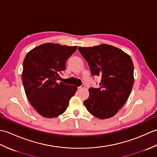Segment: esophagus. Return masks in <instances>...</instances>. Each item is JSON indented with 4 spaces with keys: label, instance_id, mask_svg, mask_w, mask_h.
I'll return each instance as SVG.
<instances>
[{
    "label": "esophagus",
    "instance_id": "34e87169",
    "mask_svg": "<svg viewBox=\"0 0 157 157\" xmlns=\"http://www.w3.org/2000/svg\"><path fill=\"white\" fill-rule=\"evenodd\" d=\"M85 88V86L84 85H82L81 86H79L78 87V90H81L82 89H84Z\"/></svg>",
    "mask_w": 157,
    "mask_h": 157
}]
</instances>
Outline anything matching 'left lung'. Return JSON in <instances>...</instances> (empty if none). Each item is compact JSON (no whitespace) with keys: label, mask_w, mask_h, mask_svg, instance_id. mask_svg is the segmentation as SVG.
I'll list each match as a JSON object with an SVG mask.
<instances>
[{"label":"left lung","mask_w":157,"mask_h":157,"mask_svg":"<svg viewBox=\"0 0 157 157\" xmlns=\"http://www.w3.org/2000/svg\"><path fill=\"white\" fill-rule=\"evenodd\" d=\"M88 63L92 74L101 77L100 88L88 90L90 95L84 104L96 117L109 119L122 108L134 86V64L131 56L109 44L78 47Z\"/></svg>","instance_id":"left-lung-1"}]
</instances>
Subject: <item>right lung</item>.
I'll use <instances>...</instances> for the list:
<instances>
[{
	"label": "right lung",
	"instance_id": "1",
	"mask_svg": "<svg viewBox=\"0 0 157 157\" xmlns=\"http://www.w3.org/2000/svg\"><path fill=\"white\" fill-rule=\"evenodd\" d=\"M77 46L45 43L29 51L23 60L22 82L25 94L36 111L46 118L64 113L78 87L58 82L66 61Z\"/></svg>",
	"mask_w": 157,
	"mask_h": 157
}]
</instances>
